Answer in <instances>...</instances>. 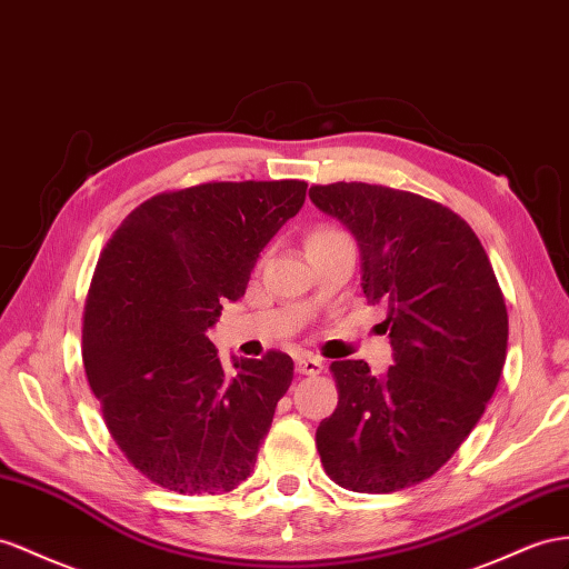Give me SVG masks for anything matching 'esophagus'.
Wrapping results in <instances>:
<instances>
[{
    "label": "esophagus",
    "instance_id": "esophagus-1",
    "mask_svg": "<svg viewBox=\"0 0 569 569\" xmlns=\"http://www.w3.org/2000/svg\"><path fill=\"white\" fill-rule=\"evenodd\" d=\"M296 370H298L300 375L315 377V375H319V372L325 370V362L319 360V358H315V356H300V358L296 360Z\"/></svg>",
    "mask_w": 569,
    "mask_h": 569
}]
</instances>
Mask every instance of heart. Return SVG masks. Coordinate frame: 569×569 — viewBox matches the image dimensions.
<instances>
[{"mask_svg": "<svg viewBox=\"0 0 569 569\" xmlns=\"http://www.w3.org/2000/svg\"><path fill=\"white\" fill-rule=\"evenodd\" d=\"M337 236H341V230H337V228H317V230H312V232H310L308 244H312V242H319V240L337 238Z\"/></svg>", "mask_w": 569, "mask_h": 569, "instance_id": "b5f03b06", "label": "heart"}]
</instances>
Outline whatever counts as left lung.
I'll return each mask as SVG.
<instances>
[{"label":"left lung","instance_id":"obj_1","mask_svg":"<svg viewBox=\"0 0 569 569\" xmlns=\"http://www.w3.org/2000/svg\"><path fill=\"white\" fill-rule=\"evenodd\" d=\"M310 199L353 232L362 293L382 302L395 366L331 362L339 406L317 428L333 483L395 492L430 478L483 416L507 356V308L490 259L459 213L368 182L310 187Z\"/></svg>","mask_w":569,"mask_h":569}]
</instances>
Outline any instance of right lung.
I'll return each mask as SVG.
<instances>
[{"mask_svg": "<svg viewBox=\"0 0 569 569\" xmlns=\"http://www.w3.org/2000/svg\"><path fill=\"white\" fill-rule=\"evenodd\" d=\"M308 182H203L160 192L100 252L81 356L106 428L151 483L230 492L250 476L293 360L269 351L228 377L209 329L244 296L259 252L293 218Z\"/></svg>", "mask_w": 569, "mask_h": 569, "instance_id": "right-lung-1", "label": "right lung"}]
</instances>
